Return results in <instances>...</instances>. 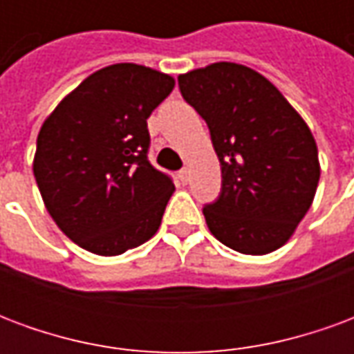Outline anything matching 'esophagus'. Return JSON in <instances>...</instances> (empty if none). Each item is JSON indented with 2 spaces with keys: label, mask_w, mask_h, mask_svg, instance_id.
Returning a JSON list of instances; mask_svg holds the SVG:
<instances>
[{
  "label": "esophagus",
  "mask_w": 354,
  "mask_h": 354,
  "mask_svg": "<svg viewBox=\"0 0 354 354\" xmlns=\"http://www.w3.org/2000/svg\"><path fill=\"white\" fill-rule=\"evenodd\" d=\"M178 178L182 180V184H187L189 182V169H182L178 172Z\"/></svg>",
  "instance_id": "esophagus-1"
}]
</instances>
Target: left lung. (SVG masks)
<instances>
[{
    "label": "left lung",
    "mask_w": 354,
    "mask_h": 354,
    "mask_svg": "<svg viewBox=\"0 0 354 354\" xmlns=\"http://www.w3.org/2000/svg\"><path fill=\"white\" fill-rule=\"evenodd\" d=\"M180 93L210 129L222 193L203 208L210 233L241 254L286 245L320 178L317 142L304 117L252 68L214 62L178 75Z\"/></svg>",
    "instance_id": "8db88e82"
}]
</instances>
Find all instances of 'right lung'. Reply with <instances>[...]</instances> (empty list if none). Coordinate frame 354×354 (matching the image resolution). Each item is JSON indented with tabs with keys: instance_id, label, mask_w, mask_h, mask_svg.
<instances>
[{
	"instance_id": "add662e5",
	"label": "right lung",
	"mask_w": 354,
	"mask_h": 354,
	"mask_svg": "<svg viewBox=\"0 0 354 354\" xmlns=\"http://www.w3.org/2000/svg\"><path fill=\"white\" fill-rule=\"evenodd\" d=\"M174 85L147 66H106L43 121L35 182L60 231L88 252L119 256L159 230L174 184L147 161V117Z\"/></svg>"
}]
</instances>
